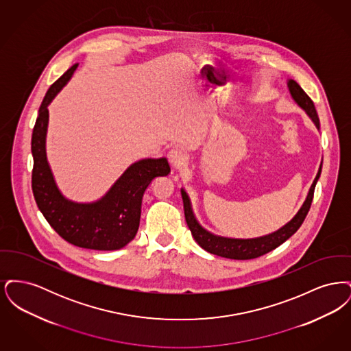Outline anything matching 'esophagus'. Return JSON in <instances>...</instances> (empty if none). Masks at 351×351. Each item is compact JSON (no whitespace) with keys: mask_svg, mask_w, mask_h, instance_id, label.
Returning a JSON list of instances; mask_svg holds the SVG:
<instances>
[{"mask_svg":"<svg viewBox=\"0 0 351 351\" xmlns=\"http://www.w3.org/2000/svg\"><path fill=\"white\" fill-rule=\"evenodd\" d=\"M168 162L173 166V167H182L186 162V156L184 154L183 150L180 149H172L168 152Z\"/></svg>","mask_w":351,"mask_h":351,"instance_id":"34e87169","label":"esophagus"}]
</instances>
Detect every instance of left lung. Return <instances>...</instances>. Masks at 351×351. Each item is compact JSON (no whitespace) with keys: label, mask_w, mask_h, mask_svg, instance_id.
<instances>
[{"label":"left lung","mask_w":351,"mask_h":351,"mask_svg":"<svg viewBox=\"0 0 351 351\" xmlns=\"http://www.w3.org/2000/svg\"><path fill=\"white\" fill-rule=\"evenodd\" d=\"M288 86H289V92H291L293 100L300 105L301 108L308 113V116L312 118V121L316 123V126L319 128L317 110L315 108V104L312 99L304 92V89L295 80H289ZM321 166L318 169L317 176L309 189L306 200L302 204L298 215L275 233L268 234V235L261 237V238H252V239H234V238H223V237L213 235V234L206 232L204 228H201L200 223L196 221V218L193 216V212H192V208H191L188 195L184 192V189H182L184 216H185L186 225L193 235L195 241L200 245L204 250L208 251L210 254H215V255L222 256V258L238 259V261L259 258L269 251L276 249L278 246H280L289 237H292L299 230V228L302 225L304 219L311 209L313 195H315V188H316L318 178L321 175Z\"/></svg>","instance_id":"8db88e82"}]
</instances>
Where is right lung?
I'll use <instances>...</instances> for the list:
<instances>
[{"label": "right lung", "mask_w": 351, "mask_h": 351, "mask_svg": "<svg viewBox=\"0 0 351 351\" xmlns=\"http://www.w3.org/2000/svg\"><path fill=\"white\" fill-rule=\"evenodd\" d=\"M77 64L51 85L40 104L32 136L34 199L51 228L71 245L90 250L112 251L133 241L139 228L141 204L146 188L158 176H167V159H143L128 168L97 202L77 204L58 189L46 158L49 104L66 85Z\"/></svg>", "instance_id": "add662e5"}]
</instances>
